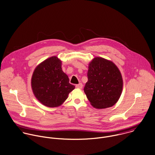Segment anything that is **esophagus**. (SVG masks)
Masks as SVG:
<instances>
[{
	"mask_svg": "<svg viewBox=\"0 0 155 155\" xmlns=\"http://www.w3.org/2000/svg\"><path fill=\"white\" fill-rule=\"evenodd\" d=\"M82 87H83V84H81V83H80L79 84L76 85V87L78 88V89H82Z\"/></svg>",
	"mask_w": 155,
	"mask_h": 155,
	"instance_id": "1",
	"label": "esophagus"
}]
</instances>
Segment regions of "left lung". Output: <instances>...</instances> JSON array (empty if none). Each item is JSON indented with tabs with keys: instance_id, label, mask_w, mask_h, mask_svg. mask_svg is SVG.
<instances>
[{
	"instance_id": "left-lung-1",
	"label": "left lung",
	"mask_w": 155,
	"mask_h": 155,
	"mask_svg": "<svg viewBox=\"0 0 155 155\" xmlns=\"http://www.w3.org/2000/svg\"><path fill=\"white\" fill-rule=\"evenodd\" d=\"M84 93L91 105L99 109L109 108L117 103L123 89V79L116 65L102 57L89 63Z\"/></svg>"
}]
</instances>
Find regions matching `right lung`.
I'll return each instance as SVG.
<instances>
[{
  "label": "right lung",
  "instance_id": "add662e5",
  "mask_svg": "<svg viewBox=\"0 0 155 155\" xmlns=\"http://www.w3.org/2000/svg\"><path fill=\"white\" fill-rule=\"evenodd\" d=\"M34 95L45 106L56 107L68 98L75 86L61 69V61L51 57L40 64L35 69L31 79Z\"/></svg>",
  "mask_w": 155,
  "mask_h": 155
}]
</instances>
